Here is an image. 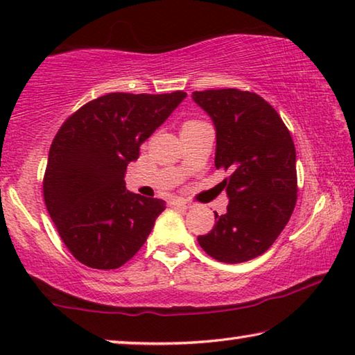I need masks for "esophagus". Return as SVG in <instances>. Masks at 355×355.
I'll list each match as a JSON object with an SVG mask.
<instances>
[{
    "mask_svg": "<svg viewBox=\"0 0 355 355\" xmlns=\"http://www.w3.org/2000/svg\"><path fill=\"white\" fill-rule=\"evenodd\" d=\"M171 205H174V206H182V208H192V205H190L189 201L184 200V198H174V200L171 201Z\"/></svg>",
    "mask_w": 355,
    "mask_h": 355,
    "instance_id": "esophagus-1",
    "label": "esophagus"
}]
</instances>
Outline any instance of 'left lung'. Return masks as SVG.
<instances>
[{
  "label": "left lung",
  "instance_id": "obj_1",
  "mask_svg": "<svg viewBox=\"0 0 355 355\" xmlns=\"http://www.w3.org/2000/svg\"><path fill=\"white\" fill-rule=\"evenodd\" d=\"M192 100L216 130V168L232 170L222 182L225 214L198 236L212 259L241 263L275 243L297 203V155L292 136L263 98L238 89L193 92Z\"/></svg>",
  "mask_w": 355,
  "mask_h": 355
}]
</instances>
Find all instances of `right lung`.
Wrapping results in <instances>:
<instances>
[{
    "mask_svg": "<svg viewBox=\"0 0 355 355\" xmlns=\"http://www.w3.org/2000/svg\"><path fill=\"white\" fill-rule=\"evenodd\" d=\"M185 96L107 94L58 130L42 187L60 238L80 263L114 270L143 248L166 206L127 190L125 171Z\"/></svg>",
    "mask_w": 355,
    "mask_h": 355,
    "instance_id": "obj_1",
    "label": "right lung"
}]
</instances>
